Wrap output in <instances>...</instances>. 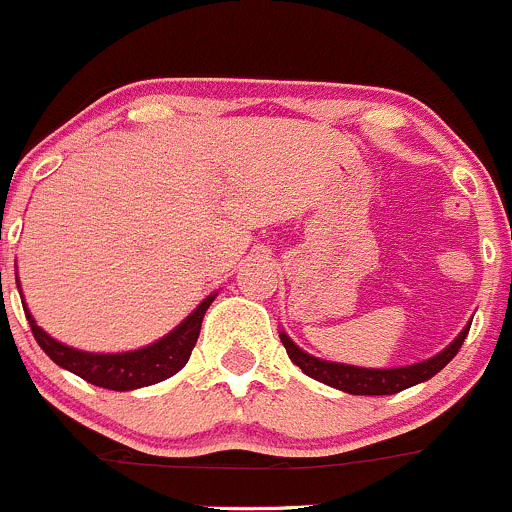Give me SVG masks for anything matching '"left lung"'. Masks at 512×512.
Instances as JSON below:
<instances>
[{
    "label": "left lung",
    "instance_id": "left-lung-1",
    "mask_svg": "<svg viewBox=\"0 0 512 512\" xmlns=\"http://www.w3.org/2000/svg\"><path fill=\"white\" fill-rule=\"evenodd\" d=\"M468 328L458 333L456 340L451 345H446L439 355L429 357L424 362H416V365L407 367H384V370H374V367H357V365H345V362H330L320 360V357H313L310 352L300 350L298 345L288 337L286 333L281 335L283 347H286L288 357L293 360V365H298L308 377L318 379V382L328 384V387L340 389V392L347 394H362V397H379V394H397L402 389L414 387V384L426 382V379L434 377L436 372L444 370L446 365L456 357V352L461 350L463 340H466Z\"/></svg>",
    "mask_w": 512,
    "mask_h": 512
}]
</instances>
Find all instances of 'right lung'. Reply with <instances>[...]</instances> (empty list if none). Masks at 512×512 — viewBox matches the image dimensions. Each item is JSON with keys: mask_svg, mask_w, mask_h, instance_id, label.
<instances>
[{"mask_svg": "<svg viewBox=\"0 0 512 512\" xmlns=\"http://www.w3.org/2000/svg\"><path fill=\"white\" fill-rule=\"evenodd\" d=\"M214 298H217V293L207 295V298H204L202 303H199L197 308H194L192 313L165 337L140 347V350L128 352H86L63 345V342L51 337L44 328L36 325L34 315L29 313L24 300H21V305H24L26 320H29L31 333H34L36 342H39L41 350H44L56 365L78 374V377L96 384V387L113 389V392H130V389L150 387V384L162 382V379L172 377V374H177L184 365H187L189 355H192L194 345H197L199 330H202L204 313H207L209 305L214 303Z\"/></svg>", "mask_w": 512, "mask_h": 512, "instance_id": "right-lung-1", "label": "right lung"}]
</instances>
